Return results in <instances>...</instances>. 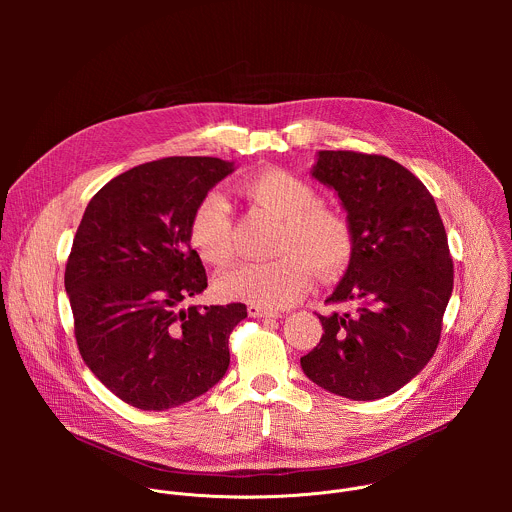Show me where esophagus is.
<instances>
[{
    "label": "esophagus",
    "mask_w": 512,
    "mask_h": 512,
    "mask_svg": "<svg viewBox=\"0 0 512 512\" xmlns=\"http://www.w3.org/2000/svg\"><path fill=\"white\" fill-rule=\"evenodd\" d=\"M247 312H249V316H253V318H279V316H281L277 310L261 308V306H255V304H249Z\"/></svg>",
    "instance_id": "esophagus-1"
}]
</instances>
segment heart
Listing matches in <instances>:
<instances>
[{"label":"heart","mask_w":512,"mask_h":512,"mask_svg":"<svg viewBox=\"0 0 512 512\" xmlns=\"http://www.w3.org/2000/svg\"><path fill=\"white\" fill-rule=\"evenodd\" d=\"M241 194L281 221L273 261L243 263L216 279L218 294L261 308H285L298 302L312 283V273L336 277L352 261L354 229L348 218L322 206L318 188L287 170H263L239 182ZM194 251L210 263H227L233 253V218L227 198L206 192L188 221Z\"/></svg>","instance_id":"obj_1"}]
</instances>
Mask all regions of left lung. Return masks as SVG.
I'll return each instance as SVG.
<instances>
[{
	"label": "left lung",
	"mask_w": 512,
	"mask_h": 512,
	"mask_svg": "<svg viewBox=\"0 0 512 512\" xmlns=\"http://www.w3.org/2000/svg\"><path fill=\"white\" fill-rule=\"evenodd\" d=\"M312 174L338 192L356 239L326 304L354 310L318 314L324 332L302 369L340 397L381 399L407 385L440 344L454 287L448 235L429 190L391 158L324 150Z\"/></svg>",
	"instance_id": "obj_1"
}]
</instances>
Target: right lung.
<instances>
[{"label":"right lung","mask_w":512,"mask_h":512,"mask_svg":"<svg viewBox=\"0 0 512 512\" xmlns=\"http://www.w3.org/2000/svg\"><path fill=\"white\" fill-rule=\"evenodd\" d=\"M231 172V162L202 156L135 166L91 198L72 241L64 287L79 352L137 409L188 403L229 369V336L247 306L182 302L208 285L190 247V214Z\"/></svg>","instance_id":"1"}]
</instances>
